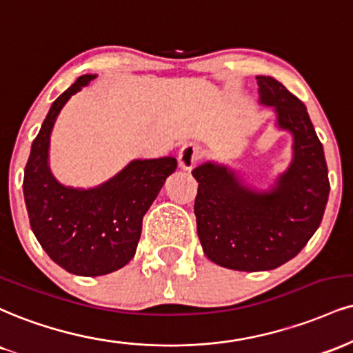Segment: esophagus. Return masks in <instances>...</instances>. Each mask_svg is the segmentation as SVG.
Listing matches in <instances>:
<instances>
[{"label":"esophagus","instance_id":"esophagus-1","mask_svg":"<svg viewBox=\"0 0 353 353\" xmlns=\"http://www.w3.org/2000/svg\"><path fill=\"white\" fill-rule=\"evenodd\" d=\"M202 158V150L197 146V144L192 143H185L184 146L179 150V154H177V161H179V168L185 169H192L195 163Z\"/></svg>","mask_w":353,"mask_h":353}]
</instances>
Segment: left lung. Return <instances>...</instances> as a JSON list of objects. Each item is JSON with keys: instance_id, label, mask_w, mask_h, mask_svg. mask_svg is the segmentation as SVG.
Segmentation results:
<instances>
[{"instance_id": "obj_1", "label": "left lung", "mask_w": 353, "mask_h": 353, "mask_svg": "<svg viewBox=\"0 0 353 353\" xmlns=\"http://www.w3.org/2000/svg\"><path fill=\"white\" fill-rule=\"evenodd\" d=\"M256 80L260 105L273 108L276 128L292 136L288 168L265 190L215 161L192 171L199 182L194 212L203 253L236 271H268L292 260L319 228L330 190L324 148L307 108L273 77Z\"/></svg>"}]
</instances>
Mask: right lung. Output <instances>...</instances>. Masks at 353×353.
<instances>
[{"label": "right lung", "mask_w": 353, "mask_h": 353, "mask_svg": "<svg viewBox=\"0 0 353 353\" xmlns=\"http://www.w3.org/2000/svg\"><path fill=\"white\" fill-rule=\"evenodd\" d=\"M82 75L54 101L32 141L23 192L31 228L44 252L61 268L77 276H101L123 268L134 256L143 217L168 176L172 156L133 159L95 188H72L55 179L49 165L50 134L72 95L95 79Z\"/></svg>", "instance_id": "obj_1"}]
</instances>
